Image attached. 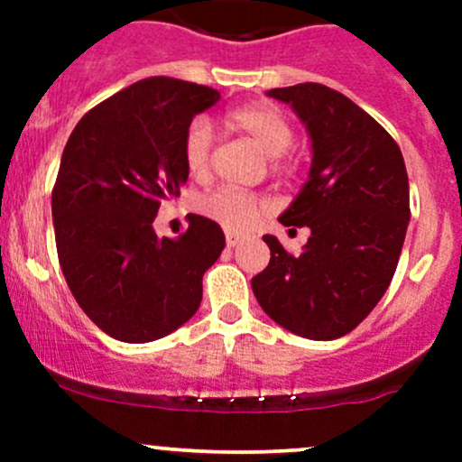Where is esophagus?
<instances>
[{
  "instance_id": "34e87169",
  "label": "esophagus",
  "mask_w": 462,
  "mask_h": 462,
  "mask_svg": "<svg viewBox=\"0 0 462 462\" xmlns=\"http://www.w3.org/2000/svg\"><path fill=\"white\" fill-rule=\"evenodd\" d=\"M241 239H244V236L236 235V232H226V244H227V248H235V245H239Z\"/></svg>"
}]
</instances>
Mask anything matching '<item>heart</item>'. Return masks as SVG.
<instances>
[{
	"mask_svg": "<svg viewBox=\"0 0 462 462\" xmlns=\"http://www.w3.org/2000/svg\"><path fill=\"white\" fill-rule=\"evenodd\" d=\"M227 127L245 134L270 156V171L274 176H288L295 171V161L286 152L292 144L295 132L286 116L273 105H245L230 111L226 118ZM183 162L189 176L205 179L209 174L212 162V127L205 118L189 123L183 136ZM199 212L212 221L221 223L227 230H245L253 226L254 218L265 209V199L259 194L244 192L235 188H218L214 192L203 194L197 201Z\"/></svg>",
	"mask_w": 462,
	"mask_h": 462,
	"instance_id": "b5f03b06",
	"label": "heart"
}]
</instances>
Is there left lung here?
I'll return each mask as SVG.
<instances>
[{
    "mask_svg": "<svg viewBox=\"0 0 462 462\" xmlns=\"http://www.w3.org/2000/svg\"><path fill=\"white\" fill-rule=\"evenodd\" d=\"M306 123L313 141L310 179L279 217L310 227L304 253L265 235L270 263L253 277L259 306L279 326L309 339L351 333L389 288L409 223V179L391 134L335 88H270Z\"/></svg>",
    "mask_w": 462,
    "mask_h": 462,
    "instance_id": "8db88e82",
    "label": "left lung"
}]
</instances>
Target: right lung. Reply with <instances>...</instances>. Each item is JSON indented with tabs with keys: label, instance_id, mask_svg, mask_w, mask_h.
I'll use <instances>...</instances> for the list:
<instances>
[{
	"label": "right lung",
	"instance_id": "right-lung-1",
	"mask_svg": "<svg viewBox=\"0 0 462 462\" xmlns=\"http://www.w3.org/2000/svg\"><path fill=\"white\" fill-rule=\"evenodd\" d=\"M218 97L212 87L147 78L87 111L64 147L51 194L60 265L87 318L120 342L183 326L226 248L221 226L199 214L179 239L152 227L188 180L185 129Z\"/></svg>",
	"mask_w": 462,
	"mask_h": 462
}]
</instances>
